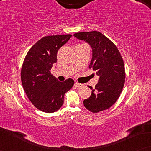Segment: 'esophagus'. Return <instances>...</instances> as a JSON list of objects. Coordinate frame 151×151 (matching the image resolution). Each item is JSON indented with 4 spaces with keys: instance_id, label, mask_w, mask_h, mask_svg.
<instances>
[{
    "instance_id": "1",
    "label": "esophagus",
    "mask_w": 151,
    "mask_h": 151,
    "mask_svg": "<svg viewBox=\"0 0 151 151\" xmlns=\"http://www.w3.org/2000/svg\"><path fill=\"white\" fill-rule=\"evenodd\" d=\"M74 86H76V87H78V88H80V87H82V86L83 85H82V84L78 83V82H75V84H74Z\"/></svg>"
}]
</instances>
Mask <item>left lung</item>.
Here are the masks:
<instances>
[{
	"instance_id": "1",
	"label": "left lung",
	"mask_w": 151,
	"mask_h": 151,
	"mask_svg": "<svg viewBox=\"0 0 151 151\" xmlns=\"http://www.w3.org/2000/svg\"><path fill=\"white\" fill-rule=\"evenodd\" d=\"M73 36L92 48L89 69L99 77L95 88L88 86L91 95L84 100V106L93 113L108 109L120 96L125 82L124 64L120 53L112 41L97 31L76 33Z\"/></svg>"
}]
</instances>
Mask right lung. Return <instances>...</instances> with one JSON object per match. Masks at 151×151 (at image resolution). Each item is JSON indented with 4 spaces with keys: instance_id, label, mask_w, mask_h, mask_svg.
<instances>
[{
    "instance_id": "add662e5",
    "label": "right lung",
    "mask_w": 151,
    "mask_h": 151,
    "mask_svg": "<svg viewBox=\"0 0 151 151\" xmlns=\"http://www.w3.org/2000/svg\"><path fill=\"white\" fill-rule=\"evenodd\" d=\"M72 35L43 37L27 53L21 69V82L29 100L45 113H53L63 106L64 96L72 88L71 78L59 82L51 73L59 49Z\"/></svg>"
}]
</instances>
